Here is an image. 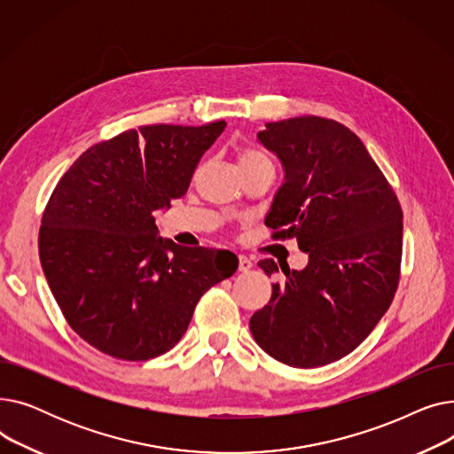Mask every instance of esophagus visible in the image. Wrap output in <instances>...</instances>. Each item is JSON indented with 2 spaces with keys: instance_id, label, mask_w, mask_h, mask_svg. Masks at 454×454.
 <instances>
[{
  "instance_id": "obj_1",
  "label": "esophagus",
  "mask_w": 454,
  "mask_h": 454,
  "mask_svg": "<svg viewBox=\"0 0 454 454\" xmlns=\"http://www.w3.org/2000/svg\"><path fill=\"white\" fill-rule=\"evenodd\" d=\"M252 269V261L247 255H239V272H248Z\"/></svg>"
}]
</instances>
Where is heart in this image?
<instances>
[{"mask_svg":"<svg viewBox=\"0 0 454 454\" xmlns=\"http://www.w3.org/2000/svg\"><path fill=\"white\" fill-rule=\"evenodd\" d=\"M237 161H239L241 169H248V167H255L261 163H272L270 158L255 147H241L239 153H237Z\"/></svg>","mask_w":454,"mask_h":454,"instance_id":"1","label":"heart"}]
</instances>
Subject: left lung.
I'll use <instances>...</instances> for the list:
<instances>
[{"label": "left lung", "instance_id": "1", "mask_svg": "<svg viewBox=\"0 0 454 454\" xmlns=\"http://www.w3.org/2000/svg\"><path fill=\"white\" fill-rule=\"evenodd\" d=\"M257 137L285 169L265 224L272 239H298L309 263L303 270L279 263L285 279L272 283L250 331L283 364L325 366L351 353L388 311L401 276V204L361 137L335 119H285ZM259 267L278 272L272 259Z\"/></svg>", "mask_w": 454, "mask_h": 454}]
</instances>
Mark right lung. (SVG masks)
Returning a JSON list of instances; mask_svg holds the SVG:
<instances>
[{
  "instance_id": "obj_1",
  "label": "right lung",
  "mask_w": 454,
  "mask_h": 454,
  "mask_svg": "<svg viewBox=\"0 0 454 454\" xmlns=\"http://www.w3.org/2000/svg\"><path fill=\"white\" fill-rule=\"evenodd\" d=\"M226 123L145 125L95 143L47 202L40 263L77 335L121 361H147L178 344L202 294L239 261L158 237L154 211L180 199Z\"/></svg>"
}]
</instances>
